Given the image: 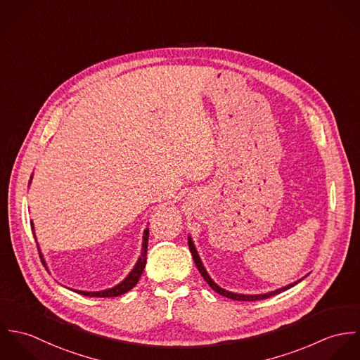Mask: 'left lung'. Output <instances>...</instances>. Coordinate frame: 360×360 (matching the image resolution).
I'll return each instance as SVG.
<instances>
[{
	"instance_id": "1",
	"label": "left lung",
	"mask_w": 360,
	"mask_h": 360,
	"mask_svg": "<svg viewBox=\"0 0 360 360\" xmlns=\"http://www.w3.org/2000/svg\"><path fill=\"white\" fill-rule=\"evenodd\" d=\"M188 247H190L191 255H193V259H194V262H195V264H197V267H198L201 276L204 277V280L209 284V287H210L214 292H217V294H220V295H223V297H226V298L234 300V301H260V300L270 298V297H273V295H277V294H280V292H283V291H287L288 288L297 285L300 281H302L305 277H308L309 276L308 273L307 276H304L302 278H300V280H297V281H294V283H291V284H287V285H284V287H281V288H277V290L269 291V292H263V294H240V292H233V291L224 290L223 287H220L219 284H216V283L213 281V278L209 276V273L206 271L205 266H204V263H202V259L200 257V254H198V251H197V248H195V244H194V241H193V238H191L190 234H188Z\"/></svg>"
}]
</instances>
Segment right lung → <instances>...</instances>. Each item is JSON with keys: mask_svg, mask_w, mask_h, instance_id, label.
Here are the masks:
<instances>
[{"mask_svg": "<svg viewBox=\"0 0 360 360\" xmlns=\"http://www.w3.org/2000/svg\"><path fill=\"white\" fill-rule=\"evenodd\" d=\"M32 179H33V173L30 176V181H29V186L32 183ZM32 223V230H33V234H34V238H36V243H37V237H36V233H34V224L33 221ZM148 236H150V230L148 227L144 230L143 233V248H141V255L139 257V260L136 262L134 267L130 270V273L120 281L117 283L116 285L110 287V288H106V290H101V291H82V290H73L77 294H82V295H86V297H100V298H109V297H117V295H122L127 291H130L140 280V276L143 274V270L146 267V262H147V248H148ZM37 247H39V251H40V257L44 260L46 263V259L41 254V250H40V245L37 243ZM47 266V263H46ZM49 269V267H47ZM72 290V288H70Z\"/></svg>", "mask_w": 360, "mask_h": 360, "instance_id": "obj_1", "label": "right lung"}]
</instances>
